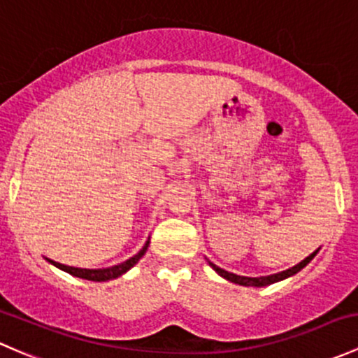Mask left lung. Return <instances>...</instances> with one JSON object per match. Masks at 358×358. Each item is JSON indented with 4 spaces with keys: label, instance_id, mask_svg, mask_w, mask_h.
<instances>
[{
    "label": "left lung",
    "instance_id": "8db88e82",
    "mask_svg": "<svg viewBox=\"0 0 358 358\" xmlns=\"http://www.w3.org/2000/svg\"><path fill=\"white\" fill-rule=\"evenodd\" d=\"M319 250V248H317ZM317 250L312 252L308 257L303 259L302 262H299L296 266H293V268H289L287 271H281V273H276V274H271V276H259V278H248V276H238V274H233V273H228V271L217 268L216 264H213V262H209V266L213 268L214 271H216L220 276H223L224 280L231 281V283H236V285H242V287H268V285H273L276 283V281H281V280H287V278L293 276V274H296L299 271H302L306 266L308 264V262L312 261V259L315 257V254H317Z\"/></svg>",
    "mask_w": 358,
    "mask_h": 358
}]
</instances>
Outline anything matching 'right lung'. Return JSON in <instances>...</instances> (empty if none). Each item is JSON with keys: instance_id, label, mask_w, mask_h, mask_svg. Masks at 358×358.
<instances>
[{"instance_id": "right-lung-1", "label": "right lung", "mask_w": 358, "mask_h": 358, "mask_svg": "<svg viewBox=\"0 0 358 358\" xmlns=\"http://www.w3.org/2000/svg\"><path fill=\"white\" fill-rule=\"evenodd\" d=\"M149 247V240L145 242V245L138 250V254H135L134 257H130L129 261L122 262V264L118 266H111V268H103V269H82V268H71V266H65V264H59V262H55L51 261V259H48V262H51L52 266H56L58 269L62 271H66V273L71 274V276H77V278H82V280H89V281H108V280H115V278L122 276V274H125L127 271L134 268L135 264H137L138 261L142 259V255L145 254V250H148Z\"/></svg>"}]
</instances>
